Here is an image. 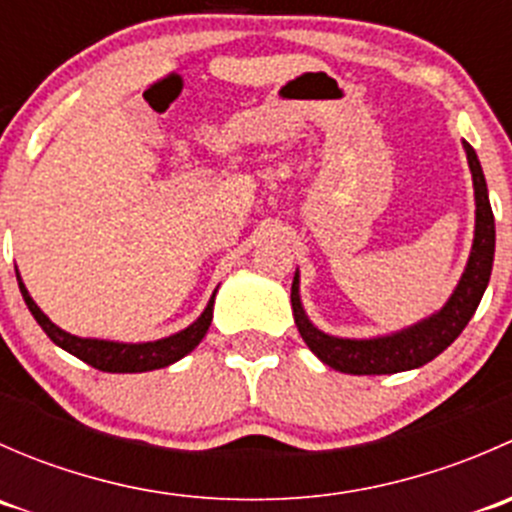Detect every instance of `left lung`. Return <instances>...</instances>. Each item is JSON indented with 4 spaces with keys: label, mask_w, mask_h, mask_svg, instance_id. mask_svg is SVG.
Returning <instances> with one entry per match:
<instances>
[{
    "label": "left lung",
    "mask_w": 512,
    "mask_h": 512,
    "mask_svg": "<svg viewBox=\"0 0 512 512\" xmlns=\"http://www.w3.org/2000/svg\"><path fill=\"white\" fill-rule=\"evenodd\" d=\"M468 168L473 175V195H476V230H473L471 255H468L466 270L456 289L438 312L411 327L399 329L391 334H379L369 339H347L322 332L312 319L307 317L299 297V270L292 280V312L294 324L302 334L304 344L312 349L319 361L344 374L371 376V374H396V371L418 369L436 359L443 349L451 347L458 334L466 329L471 317L476 314L485 287L490 282L495 255V220L488 200V185H485L480 160L468 141H463Z\"/></svg>",
    "instance_id": "8db88e82"
}]
</instances>
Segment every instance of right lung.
Returning a JSON list of instances; mask_svg holds the SVG:
<instances>
[{
    "label": "right lung",
    "instance_id": "add662e5",
    "mask_svg": "<svg viewBox=\"0 0 512 512\" xmlns=\"http://www.w3.org/2000/svg\"><path fill=\"white\" fill-rule=\"evenodd\" d=\"M17 280L29 312L34 314V319L39 322V327L44 329L46 337H49L56 347L64 349V352L74 354L76 359L86 361V364L94 366L98 371H108V374H141V371L163 369V366L175 364V361L183 359L185 354L193 352V349L203 342L205 334H208L210 322H213L215 292H218V289H215L208 307L203 309V314H200L190 327L180 329V332L170 334V337L156 339V342L133 344V342H111V339L76 337V334L64 332V329L56 327V324L41 312L39 304H36L32 294H29V289L24 287L19 272H17Z\"/></svg>",
    "mask_w": 512,
    "mask_h": 512
}]
</instances>
